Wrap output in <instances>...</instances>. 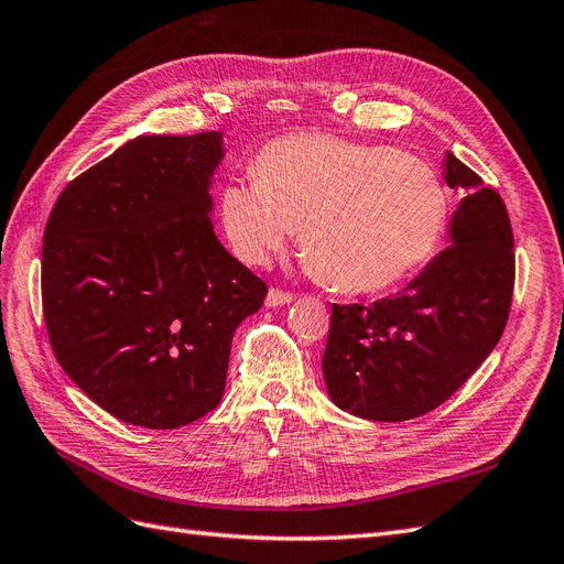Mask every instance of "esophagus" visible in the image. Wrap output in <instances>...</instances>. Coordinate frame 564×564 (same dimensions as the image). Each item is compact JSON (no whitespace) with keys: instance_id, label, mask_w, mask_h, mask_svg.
Masks as SVG:
<instances>
[{"instance_id":"34e87169","label":"esophagus","mask_w":564,"mask_h":564,"mask_svg":"<svg viewBox=\"0 0 564 564\" xmlns=\"http://www.w3.org/2000/svg\"><path fill=\"white\" fill-rule=\"evenodd\" d=\"M292 301H294V294L282 292V289H278V286L268 289V296H265L268 308H280V305H289Z\"/></svg>"}]
</instances>
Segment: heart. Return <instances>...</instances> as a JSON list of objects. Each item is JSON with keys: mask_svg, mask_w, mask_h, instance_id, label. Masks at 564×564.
<instances>
[{"mask_svg": "<svg viewBox=\"0 0 564 564\" xmlns=\"http://www.w3.org/2000/svg\"><path fill=\"white\" fill-rule=\"evenodd\" d=\"M256 181H230L220 224L249 265H263L294 228L313 275L344 294H377L429 263L449 199L433 169L388 145L286 135L256 158Z\"/></svg>", "mask_w": 564, "mask_h": 564, "instance_id": "1", "label": "heart"}]
</instances>
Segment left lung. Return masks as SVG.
<instances>
[{"label":"left lung","instance_id":"left-lung-1","mask_svg":"<svg viewBox=\"0 0 564 564\" xmlns=\"http://www.w3.org/2000/svg\"><path fill=\"white\" fill-rule=\"evenodd\" d=\"M445 181L464 199L440 251L395 299L332 305L322 373L336 406L406 421L449 400L497 348L516 280L513 230L499 193L456 160Z\"/></svg>","mask_w":564,"mask_h":564}]
</instances>
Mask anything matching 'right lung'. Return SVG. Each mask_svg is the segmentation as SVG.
<instances>
[{
	"instance_id": "right-lung-1",
	"label": "right lung",
	"mask_w": 564,
	"mask_h": 564,
	"mask_svg": "<svg viewBox=\"0 0 564 564\" xmlns=\"http://www.w3.org/2000/svg\"><path fill=\"white\" fill-rule=\"evenodd\" d=\"M224 133L135 135L67 183L42 247L63 371L115 419L181 429L224 398L235 329L268 286L214 232Z\"/></svg>"
}]
</instances>
